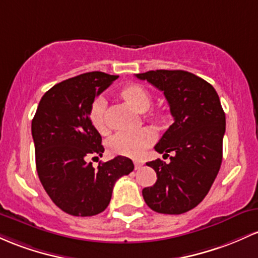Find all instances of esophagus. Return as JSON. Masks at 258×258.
Returning a JSON list of instances; mask_svg holds the SVG:
<instances>
[{
	"label": "esophagus",
	"instance_id": "esophagus-1",
	"mask_svg": "<svg viewBox=\"0 0 258 258\" xmlns=\"http://www.w3.org/2000/svg\"><path fill=\"white\" fill-rule=\"evenodd\" d=\"M142 165H143L142 161L135 160V168H136V169H141V168H142Z\"/></svg>",
	"mask_w": 258,
	"mask_h": 258
}]
</instances>
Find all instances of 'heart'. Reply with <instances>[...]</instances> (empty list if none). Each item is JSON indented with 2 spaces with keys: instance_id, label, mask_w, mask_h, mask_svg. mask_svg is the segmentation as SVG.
<instances>
[{
  "instance_id": "b5f03b06",
  "label": "heart",
  "mask_w": 258,
  "mask_h": 258,
  "mask_svg": "<svg viewBox=\"0 0 258 258\" xmlns=\"http://www.w3.org/2000/svg\"><path fill=\"white\" fill-rule=\"evenodd\" d=\"M121 97L132 109L138 112H144L149 109L152 104V97L146 88L140 84H130L121 90ZM104 106L105 103L101 98L93 101L89 110V118L93 126L98 131H105V120H104ZM152 120L160 122L163 115L154 114ZM154 142V134L148 128L138 130L135 132H120L112 136L109 140V149L114 154L124 155V157L137 158Z\"/></svg>"
}]
</instances>
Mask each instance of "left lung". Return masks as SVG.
I'll return each instance as SVG.
<instances>
[{
    "label": "left lung",
    "mask_w": 258,
    "mask_h": 258,
    "mask_svg": "<svg viewBox=\"0 0 258 258\" xmlns=\"http://www.w3.org/2000/svg\"><path fill=\"white\" fill-rule=\"evenodd\" d=\"M161 90L174 123L154 147L170 161H148L157 172L152 187L143 188L147 206L163 214H181L203 201L216 180L223 159L225 114L216 89L194 73L157 70L138 73Z\"/></svg>",
    "instance_id": "1"
}]
</instances>
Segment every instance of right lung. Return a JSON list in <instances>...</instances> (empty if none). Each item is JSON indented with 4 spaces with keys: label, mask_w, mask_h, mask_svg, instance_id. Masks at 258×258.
<instances>
[{
    "label": "right lung",
    "mask_w": 258,
    "mask_h": 258,
    "mask_svg": "<svg viewBox=\"0 0 258 258\" xmlns=\"http://www.w3.org/2000/svg\"><path fill=\"white\" fill-rule=\"evenodd\" d=\"M118 76L88 72L55 84L42 95L32 121L36 171L52 202L71 216L90 217L105 211L115 182L135 169L126 157L93 168L101 157V136L89 118L95 97Z\"/></svg>",
    "instance_id": "add662e5"
}]
</instances>
